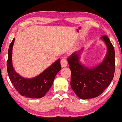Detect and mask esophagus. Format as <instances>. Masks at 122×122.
<instances>
[{"instance_id":"esophagus-1","label":"esophagus","mask_w":122,"mask_h":122,"mask_svg":"<svg viewBox=\"0 0 122 122\" xmlns=\"http://www.w3.org/2000/svg\"><path fill=\"white\" fill-rule=\"evenodd\" d=\"M68 64V61L65 58H63L61 60V67H66Z\"/></svg>"}]
</instances>
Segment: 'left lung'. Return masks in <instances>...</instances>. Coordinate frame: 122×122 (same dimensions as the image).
I'll return each instance as SVG.
<instances>
[{
	"label": "left lung",
	"mask_w": 122,
	"mask_h": 122,
	"mask_svg": "<svg viewBox=\"0 0 122 122\" xmlns=\"http://www.w3.org/2000/svg\"><path fill=\"white\" fill-rule=\"evenodd\" d=\"M101 39L106 43L107 53L104 61L98 66L91 69L83 66L80 63L78 52H75L68 58L71 71V88L81 99L100 96L114 77L116 66L114 47L107 36H103Z\"/></svg>",
	"instance_id": "obj_1"
}]
</instances>
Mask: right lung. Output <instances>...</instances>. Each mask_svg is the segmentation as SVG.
Listing matches in <instances>:
<instances>
[{"instance_id":"add662e5","label":"right lung","mask_w":122,"mask_h":122,"mask_svg":"<svg viewBox=\"0 0 122 122\" xmlns=\"http://www.w3.org/2000/svg\"><path fill=\"white\" fill-rule=\"evenodd\" d=\"M15 39L10 44L6 66L8 74L11 83L22 96L29 98H40L44 97L52 86L56 74L61 69V59L53 63L47 69L36 77L26 79L15 71L12 64V49Z\"/></svg>"}]
</instances>
